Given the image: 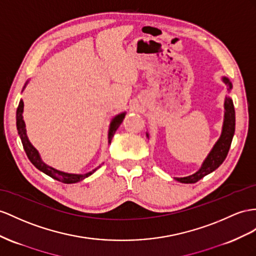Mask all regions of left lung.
Here are the masks:
<instances>
[{
    "label": "left lung",
    "instance_id": "left-lung-1",
    "mask_svg": "<svg viewBox=\"0 0 256 256\" xmlns=\"http://www.w3.org/2000/svg\"><path fill=\"white\" fill-rule=\"evenodd\" d=\"M222 82L227 85V90L229 92L232 88V84L229 81V78L226 76L222 78ZM225 114H224V123H222V134L218 140L216 142L214 147L208 154L206 160L203 161L201 168L194 174L186 176V178H175V180L184 182V184H192L196 182L201 178H204L206 175L212 173L218 168L224 160L226 159L229 148L232 145V140L234 134V126H236V116H234V107L232 100L229 96L225 97L224 102ZM148 137V133H147Z\"/></svg>",
    "mask_w": 256,
    "mask_h": 256
}]
</instances>
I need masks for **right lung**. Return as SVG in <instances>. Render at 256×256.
I'll return each instance as SVG.
<instances>
[{
  "label": "right lung",
  "instance_id": "add662e5",
  "mask_svg": "<svg viewBox=\"0 0 256 256\" xmlns=\"http://www.w3.org/2000/svg\"><path fill=\"white\" fill-rule=\"evenodd\" d=\"M28 82L29 81L26 82L22 90H24L26 85L28 84ZM22 112H24V102H22V100H20V102H19V104H18V108H17V112H16V126H17V130H18V134H19V137H20L24 149L26 154H27V156L29 158V160L31 161L32 164H34L38 170H40L41 172L50 176L52 178L60 180L62 182H64V184H74V182H81L84 178H88V176L93 174L98 168H100V166L95 170H93L92 172H88L86 174H70V173H64L62 171H58V170L52 168L48 164H45V163L41 159L40 154H38V150L34 146H32V144L28 140ZM124 116H126V112H122L120 114L116 116L114 119L111 120L110 126H109V132H108V144L111 142V140H112L116 128H119L120 124L122 123Z\"/></svg>",
  "mask_w": 256,
  "mask_h": 256
}]
</instances>
